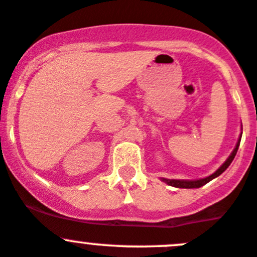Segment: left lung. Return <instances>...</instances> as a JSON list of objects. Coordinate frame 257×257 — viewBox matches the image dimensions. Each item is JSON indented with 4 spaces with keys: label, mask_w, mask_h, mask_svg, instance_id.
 Returning a JSON list of instances; mask_svg holds the SVG:
<instances>
[{
    "label": "left lung",
    "mask_w": 257,
    "mask_h": 257,
    "mask_svg": "<svg viewBox=\"0 0 257 257\" xmlns=\"http://www.w3.org/2000/svg\"><path fill=\"white\" fill-rule=\"evenodd\" d=\"M239 142H241V137H239V140H238V142H237L236 148L233 150V152H232L231 156L227 158V161L224 162V164H223L222 166H220L219 169H218L217 171L214 172V174H212L210 176L205 177V179H199V180H169V179H162V180H164L165 183L169 184V185L175 186V188H181V189L200 188V186H203V185H205L207 183H209L210 180H213L214 177L219 176V175L222 174L223 171H226L227 167H228L229 165H231V162L233 161L234 156H236V153H237V150H238V147H239Z\"/></svg>",
    "instance_id": "8db88e82"
}]
</instances>
